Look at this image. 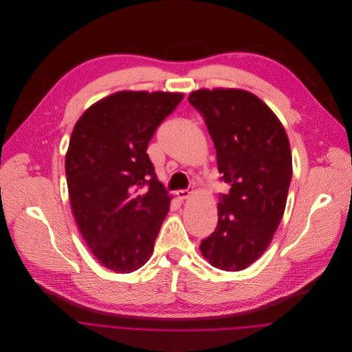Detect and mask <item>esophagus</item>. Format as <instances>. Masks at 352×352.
Listing matches in <instances>:
<instances>
[{
	"label": "esophagus",
	"mask_w": 352,
	"mask_h": 352,
	"mask_svg": "<svg viewBox=\"0 0 352 352\" xmlns=\"http://www.w3.org/2000/svg\"><path fill=\"white\" fill-rule=\"evenodd\" d=\"M190 194H191L190 190H179V191H176V195H177L179 199H186Z\"/></svg>",
	"instance_id": "obj_1"
}]
</instances>
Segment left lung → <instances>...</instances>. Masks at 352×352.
<instances>
[{
    "mask_svg": "<svg viewBox=\"0 0 352 352\" xmlns=\"http://www.w3.org/2000/svg\"><path fill=\"white\" fill-rule=\"evenodd\" d=\"M188 102L202 115L217 150L218 226L201 241L210 265L237 272L255 262L283 218L293 164L286 130L256 96L234 89L198 90Z\"/></svg>",
    "mask_w": 352,
    "mask_h": 352,
    "instance_id": "8db88e82",
    "label": "left lung"
}]
</instances>
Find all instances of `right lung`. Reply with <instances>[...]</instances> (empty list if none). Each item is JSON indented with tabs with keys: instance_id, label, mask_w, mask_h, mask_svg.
<instances>
[{
	"instance_id": "add662e5",
	"label": "right lung",
	"mask_w": 352,
	"mask_h": 352,
	"mask_svg": "<svg viewBox=\"0 0 352 352\" xmlns=\"http://www.w3.org/2000/svg\"><path fill=\"white\" fill-rule=\"evenodd\" d=\"M182 100L179 93L119 91L74 127L65 158L70 205L90 251L116 273L150 259L169 210L147 147Z\"/></svg>"
}]
</instances>
